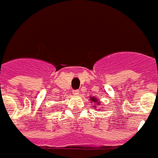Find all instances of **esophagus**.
<instances>
[{
    "label": "esophagus",
    "instance_id": "1",
    "mask_svg": "<svg viewBox=\"0 0 158 158\" xmlns=\"http://www.w3.org/2000/svg\"><path fill=\"white\" fill-rule=\"evenodd\" d=\"M72 93H73L74 95H78V94H79V91H78V90H73V91H72Z\"/></svg>",
    "mask_w": 158,
    "mask_h": 158
}]
</instances>
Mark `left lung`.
Returning <instances> with one entry per match:
<instances>
[{
	"label": "left lung",
	"mask_w": 158,
	"mask_h": 158,
	"mask_svg": "<svg viewBox=\"0 0 158 158\" xmlns=\"http://www.w3.org/2000/svg\"><path fill=\"white\" fill-rule=\"evenodd\" d=\"M91 100H92L93 102H94V103H96L97 102V98H91Z\"/></svg>",
	"instance_id": "obj_1"
}]
</instances>
